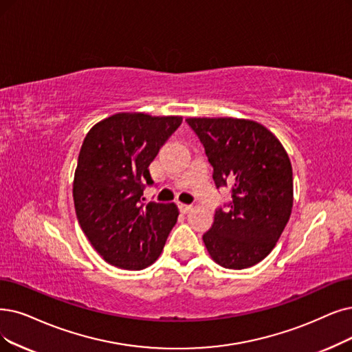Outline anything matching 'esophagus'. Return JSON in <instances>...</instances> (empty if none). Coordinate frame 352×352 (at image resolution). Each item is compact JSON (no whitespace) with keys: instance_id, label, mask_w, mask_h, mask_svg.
<instances>
[{"instance_id":"obj_1","label":"esophagus","mask_w":352,"mask_h":352,"mask_svg":"<svg viewBox=\"0 0 352 352\" xmlns=\"http://www.w3.org/2000/svg\"><path fill=\"white\" fill-rule=\"evenodd\" d=\"M179 209H180V212H184V214H188L189 210H192V205H185V204H179Z\"/></svg>"}]
</instances>
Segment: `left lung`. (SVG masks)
<instances>
[{
    "instance_id": "8db88e82",
    "label": "left lung",
    "mask_w": 352,
    "mask_h": 352,
    "mask_svg": "<svg viewBox=\"0 0 352 352\" xmlns=\"http://www.w3.org/2000/svg\"><path fill=\"white\" fill-rule=\"evenodd\" d=\"M212 166L217 189L230 188L232 201L215 210L202 235L225 269L241 270L270 254L293 206V172L278 140L250 120L188 118Z\"/></svg>"
}]
</instances>
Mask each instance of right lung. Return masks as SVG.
Masks as SVG:
<instances>
[{"label":"right lung","mask_w":352,"mask_h":352,"mask_svg":"<svg viewBox=\"0 0 352 352\" xmlns=\"http://www.w3.org/2000/svg\"><path fill=\"white\" fill-rule=\"evenodd\" d=\"M182 117L116 114L83 140L74 180L82 231L109 264L142 270L160 256L177 221L175 204H144L148 166L179 129Z\"/></svg>","instance_id":"obj_1"}]
</instances>
